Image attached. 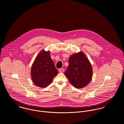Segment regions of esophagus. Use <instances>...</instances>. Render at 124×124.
<instances>
[{
	"instance_id": "34e87169",
	"label": "esophagus",
	"mask_w": 124,
	"mask_h": 124,
	"mask_svg": "<svg viewBox=\"0 0 124 124\" xmlns=\"http://www.w3.org/2000/svg\"><path fill=\"white\" fill-rule=\"evenodd\" d=\"M59 71L60 72H63L64 71V69L63 68H61L59 69Z\"/></svg>"
}]
</instances>
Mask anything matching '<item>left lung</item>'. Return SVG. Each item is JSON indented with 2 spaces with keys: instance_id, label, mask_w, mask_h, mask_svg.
<instances>
[{
  "instance_id": "left-lung-1",
  "label": "left lung",
  "mask_w": 124,
  "mask_h": 124,
  "mask_svg": "<svg viewBox=\"0 0 124 124\" xmlns=\"http://www.w3.org/2000/svg\"><path fill=\"white\" fill-rule=\"evenodd\" d=\"M64 74L74 87L82 88L86 86L92 79L93 70L85 54L80 52L71 55Z\"/></svg>"
}]
</instances>
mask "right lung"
Wrapping results in <instances>:
<instances>
[{"instance_id":"add662e5","label":"right lung","mask_w":124,"mask_h":124,"mask_svg":"<svg viewBox=\"0 0 124 124\" xmlns=\"http://www.w3.org/2000/svg\"><path fill=\"white\" fill-rule=\"evenodd\" d=\"M58 74L49 51H41L36 58L31 69L32 81L36 86L45 88Z\"/></svg>"}]
</instances>
